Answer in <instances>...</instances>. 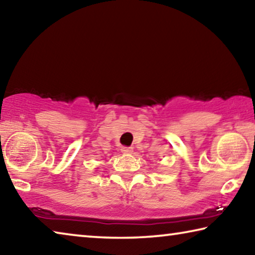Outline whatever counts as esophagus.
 <instances>
[{
  "instance_id": "obj_1",
  "label": "esophagus",
  "mask_w": 255,
  "mask_h": 255,
  "mask_svg": "<svg viewBox=\"0 0 255 255\" xmlns=\"http://www.w3.org/2000/svg\"><path fill=\"white\" fill-rule=\"evenodd\" d=\"M121 151L124 153H131V152H133V148L132 147H123L122 149H121Z\"/></svg>"
}]
</instances>
